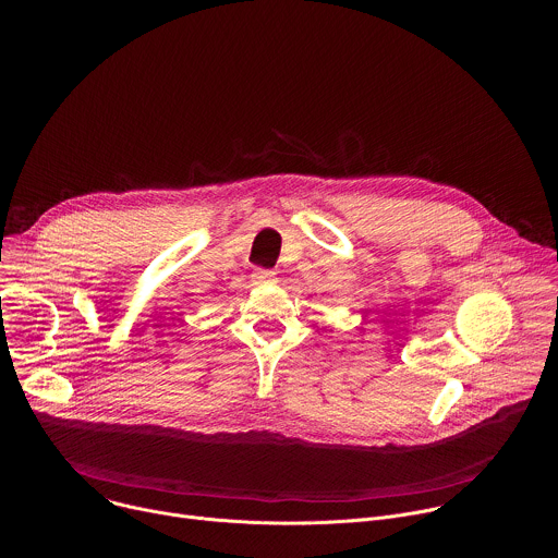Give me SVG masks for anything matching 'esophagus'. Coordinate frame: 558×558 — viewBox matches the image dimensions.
I'll list each match as a JSON object with an SVG mask.
<instances>
[{
    "mask_svg": "<svg viewBox=\"0 0 558 558\" xmlns=\"http://www.w3.org/2000/svg\"><path fill=\"white\" fill-rule=\"evenodd\" d=\"M253 281L255 283H272L275 281V272L266 270V268H255L253 270Z\"/></svg>",
    "mask_w": 558,
    "mask_h": 558,
    "instance_id": "34e87169",
    "label": "esophagus"
}]
</instances>
